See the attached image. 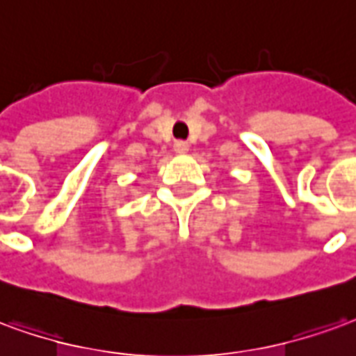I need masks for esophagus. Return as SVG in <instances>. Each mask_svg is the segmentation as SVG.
I'll return each mask as SVG.
<instances>
[{
    "mask_svg": "<svg viewBox=\"0 0 356 356\" xmlns=\"http://www.w3.org/2000/svg\"><path fill=\"white\" fill-rule=\"evenodd\" d=\"M175 152L180 153V155H184V153L189 152V144L188 142H176L175 144Z\"/></svg>",
    "mask_w": 356,
    "mask_h": 356,
    "instance_id": "obj_1",
    "label": "esophagus"
}]
</instances>
